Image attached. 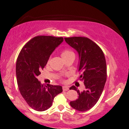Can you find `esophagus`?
Returning <instances> with one entry per match:
<instances>
[{"label":"esophagus","mask_w":129,"mask_h":129,"mask_svg":"<svg viewBox=\"0 0 129 129\" xmlns=\"http://www.w3.org/2000/svg\"><path fill=\"white\" fill-rule=\"evenodd\" d=\"M62 89H63V91H67V90H69V87L68 86H63Z\"/></svg>","instance_id":"obj_1"}]
</instances>
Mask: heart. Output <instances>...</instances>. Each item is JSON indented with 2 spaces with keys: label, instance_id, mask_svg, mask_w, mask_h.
Returning <instances> with one entry per match:
<instances>
[{
  "label": "heart",
  "instance_id": "1",
  "mask_svg": "<svg viewBox=\"0 0 129 129\" xmlns=\"http://www.w3.org/2000/svg\"><path fill=\"white\" fill-rule=\"evenodd\" d=\"M72 55L75 56V54H74V53L72 51V50L69 49H64L61 53V56L63 59L66 57H68V56Z\"/></svg>",
  "mask_w": 129,
  "mask_h": 129
}]
</instances>
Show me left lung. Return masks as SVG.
Returning <instances> with one entry per match:
<instances>
[{
    "label": "left lung",
    "instance_id": "obj_1",
    "mask_svg": "<svg viewBox=\"0 0 129 129\" xmlns=\"http://www.w3.org/2000/svg\"><path fill=\"white\" fill-rule=\"evenodd\" d=\"M64 39L79 54L78 71L81 73L79 79L83 81L85 87L83 91H79L74 85L70 88L79 94L78 98L70 104L77 110L85 112L96 104L103 93L107 79L106 59L103 50L88 38L72 37Z\"/></svg>",
    "mask_w": 129,
    "mask_h": 129
}]
</instances>
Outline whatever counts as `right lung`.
<instances>
[{
    "label": "right lung",
    "instance_id": "right-lung-1",
    "mask_svg": "<svg viewBox=\"0 0 129 129\" xmlns=\"http://www.w3.org/2000/svg\"><path fill=\"white\" fill-rule=\"evenodd\" d=\"M63 41L62 37L36 36L23 46L19 53L16 67L17 85L22 97L34 110L42 112L49 109L54 97L62 91L60 85L41 84L37 77Z\"/></svg>",
    "mask_w": 129,
    "mask_h": 129
}]
</instances>
